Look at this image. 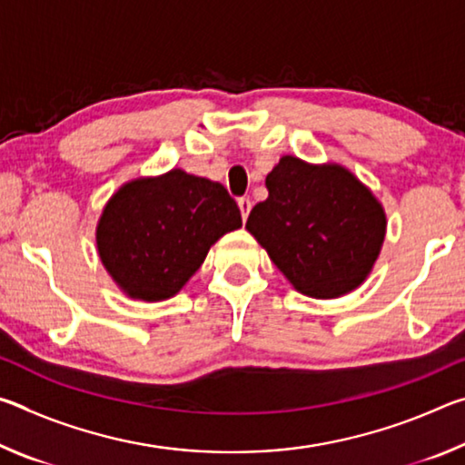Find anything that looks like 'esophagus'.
I'll return each instance as SVG.
<instances>
[{
    "instance_id": "esophagus-1",
    "label": "esophagus",
    "mask_w": 465,
    "mask_h": 465,
    "mask_svg": "<svg viewBox=\"0 0 465 465\" xmlns=\"http://www.w3.org/2000/svg\"><path fill=\"white\" fill-rule=\"evenodd\" d=\"M238 207L242 211V219L246 222L248 215H250V209H252V201L248 199V196H242V199H238Z\"/></svg>"
}]
</instances>
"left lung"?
<instances>
[{"label": "left lung", "mask_w": 465, "mask_h": 465, "mask_svg": "<svg viewBox=\"0 0 465 465\" xmlns=\"http://www.w3.org/2000/svg\"><path fill=\"white\" fill-rule=\"evenodd\" d=\"M269 199L250 211L246 230L299 293L334 299L371 272L385 238L373 193L338 163L282 155L266 176Z\"/></svg>", "instance_id": "left-lung-1"}]
</instances>
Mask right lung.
Here are the masks:
<instances>
[{"mask_svg":"<svg viewBox=\"0 0 465 465\" xmlns=\"http://www.w3.org/2000/svg\"><path fill=\"white\" fill-rule=\"evenodd\" d=\"M242 227L223 184L174 168L123 184L96 227L100 261L123 293L141 302L176 295L209 248Z\"/></svg>","mask_w":465,"mask_h":465,"instance_id":"add662e5","label":"right lung"}]
</instances>
